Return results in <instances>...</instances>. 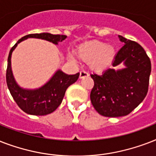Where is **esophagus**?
Wrapping results in <instances>:
<instances>
[{"label": "esophagus", "instance_id": "obj_1", "mask_svg": "<svg viewBox=\"0 0 156 156\" xmlns=\"http://www.w3.org/2000/svg\"><path fill=\"white\" fill-rule=\"evenodd\" d=\"M88 75H89V74H88V73H87L86 71L82 70V71H80V75H79V78H81V79H82V78H86V77H88Z\"/></svg>", "mask_w": 156, "mask_h": 156}]
</instances>
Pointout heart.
Here are the masks:
<instances>
[{
  "label": "heart",
  "instance_id": "heart-1",
  "mask_svg": "<svg viewBox=\"0 0 156 156\" xmlns=\"http://www.w3.org/2000/svg\"><path fill=\"white\" fill-rule=\"evenodd\" d=\"M78 59L87 62L92 71L101 73L106 70L113 62L116 55V48L112 44H106L99 40L83 43L75 50ZM69 61L74 62L73 56H68Z\"/></svg>",
  "mask_w": 156,
  "mask_h": 156
}]
</instances>
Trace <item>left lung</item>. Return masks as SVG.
I'll use <instances>...</instances> for the list:
<instances>
[{
    "instance_id": "left-lung-1",
    "label": "left lung",
    "mask_w": 156,
    "mask_h": 156,
    "mask_svg": "<svg viewBox=\"0 0 156 156\" xmlns=\"http://www.w3.org/2000/svg\"><path fill=\"white\" fill-rule=\"evenodd\" d=\"M124 46L116 55L112 66L102 74H91L95 85L90 101L102 116L118 117L128 115L143 102L147 94L151 71L150 58L138 43L118 35Z\"/></svg>"
}]
</instances>
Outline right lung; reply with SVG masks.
<instances>
[{"label": "right lung", "mask_w": 156, "mask_h": 156, "mask_svg": "<svg viewBox=\"0 0 156 156\" xmlns=\"http://www.w3.org/2000/svg\"><path fill=\"white\" fill-rule=\"evenodd\" d=\"M66 37V35H52L50 33L30 34L21 38L9 51L6 70V83L14 101L26 113L35 116H44L52 113L62 102L66 89L78 80L79 73L69 75L61 69H57L52 78L40 87L35 89L21 87L16 82L11 68L12 52L18 44L27 40L28 38L41 39L57 45L59 42H61Z\"/></svg>", "instance_id": "add662e5"}]
</instances>
